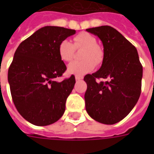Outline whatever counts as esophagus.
<instances>
[{"instance_id": "esophagus-1", "label": "esophagus", "mask_w": 154, "mask_h": 154, "mask_svg": "<svg viewBox=\"0 0 154 154\" xmlns=\"http://www.w3.org/2000/svg\"><path fill=\"white\" fill-rule=\"evenodd\" d=\"M75 78H76L77 81H79V80L83 79V77H82V76H79V75H77V76L75 77Z\"/></svg>"}]
</instances>
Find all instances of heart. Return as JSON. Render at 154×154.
Segmentation results:
<instances>
[{
  "label": "heart",
  "mask_w": 154,
  "mask_h": 154,
  "mask_svg": "<svg viewBox=\"0 0 154 154\" xmlns=\"http://www.w3.org/2000/svg\"><path fill=\"white\" fill-rule=\"evenodd\" d=\"M84 49L81 57L83 60H76L68 66L69 73L83 75L90 72L95 67V64L102 62L104 52L97 45V41L93 35L88 32H81L72 39V44L68 40H63L58 45V55L63 61L69 62L74 57L75 49Z\"/></svg>",
  "instance_id": "obj_1"
}]
</instances>
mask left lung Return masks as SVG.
<instances>
[{
  "label": "left lung",
  "mask_w": 154,
  "mask_h": 154,
  "mask_svg": "<svg viewBox=\"0 0 154 154\" xmlns=\"http://www.w3.org/2000/svg\"><path fill=\"white\" fill-rule=\"evenodd\" d=\"M86 31L101 39L104 58L98 71L84 77L85 109L97 122L113 125L124 119L138 101L142 65L136 48L112 27L103 25ZM100 78L105 81L97 82Z\"/></svg>",
  "instance_id": "8db88e82"
}]
</instances>
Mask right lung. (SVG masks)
Here are the masks:
<instances>
[{"instance_id":"right-lung-1","label":"right lung","mask_w":154,"mask_h":154,"mask_svg":"<svg viewBox=\"0 0 154 154\" xmlns=\"http://www.w3.org/2000/svg\"><path fill=\"white\" fill-rule=\"evenodd\" d=\"M76 30L45 26L23 41L8 72L13 103L26 121L37 126L51 125L62 117L75 77L56 82L66 66L58 55L60 42Z\"/></svg>"}]
</instances>
